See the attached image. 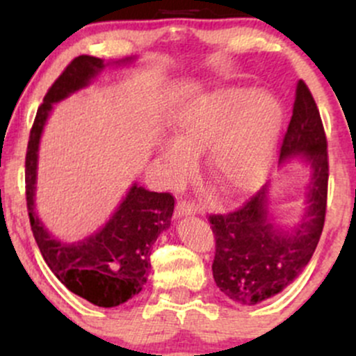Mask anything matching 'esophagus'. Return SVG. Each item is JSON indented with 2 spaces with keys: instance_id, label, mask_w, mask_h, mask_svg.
<instances>
[{
  "instance_id": "esophagus-1",
  "label": "esophagus",
  "mask_w": 356,
  "mask_h": 356,
  "mask_svg": "<svg viewBox=\"0 0 356 356\" xmlns=\"http://www.w3.org/2000/svg\"><path fill=\"white\" fill-rule=\"evenodd\" d=\"M195 211H197V207H195L194 202L179 201L177 207H175V216H177V218H182V216L195 214Z\"/></svg>"
}]
</instances>
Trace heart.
I'll return each instance as SVG.
<instances>
[{
    "mask_svg": "<svg viewBox=\"0 0 356 356\" xmlns=\"http://www.w3.org/2000/svg\"><path fill=\"white\" fill-rule=\"evenodd\" d=\"M283 108L266 92L224 88L202 95L177 117L172 142L161 157L175 181L194 167V155L209 149V172L224 194L256 191L271 170Z\"/></svg>",
    "mask_w": 356,
    "mask_h": 356,
    "instance_id": "heart-1",
    "label": "heart"
}]
</instances>
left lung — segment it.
<instances>
[{
    "instance_id": "left-lung-1",
    "label": "left lung",
    "mask_w": 356,
    "mask_h": 356,
    "mask_svg": "<svg viewBox=\"0 0 356 356\" xmlns=\"http://www.w3.org/2000/svg\"><path fill=\"white\" fill-rule=\"evenodd\" d=\"M320 110L303 80L298 81L293 115L280 149V162L300 155L312 167L308 207L303 219L284 231L271 222L268 186L239 209L212 214L216 238L212 276L226 296L257 305L291 284L312 259L320 241L328 195V150Z\"/></svg>"
}]
</instances>
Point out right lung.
Returning a JSON list of instances; mask_svg holds the SVG:
<instances>
[{
    "mask_svg": "<svg viewBox=\"0 0 356 356\" xmlns=\"http://www.w3.org/2000/svg\"><path fill=\"white\" fill-rule=\"evenodd\" d=\"M129 60L132 58L124 60V63ZM104 67L102 58L76 56L48 90L31 127L24 161V182L31 231L53 275L72 293L90 303L113 308L138 295L147 283L154 243L170 226L174 212L172 194L150 192L134 184L99 232L72 244L55 239L35 212L38 145L48 113L53 104L87 87Z\"/></svg>",
    "mask_w": 356,
    "mask_h": 356,
    "instance_id": "1",
    "label": "right lung"
}]
</instances>
